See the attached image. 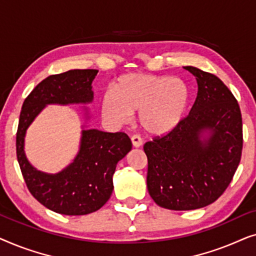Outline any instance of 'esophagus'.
I'll return each mask as SVG.
<instances>
[{
  "label": "esophagus",
  "mask_w": 256,
  "mask_h": 256,
  "mask_svg": "<svg viewBox=\"0 0 256 256\" xmlns=\"http://www.w3.org/2000/svg\"><path fill=\"white\" fill-rule=\"evenodd\" d=\"M132 146H135V148H138V146H141L142 143H143L141 136L132 135Z\"/></svg>",
  "instance_id": "1"
}]
</instances>
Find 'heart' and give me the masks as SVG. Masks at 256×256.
Here are the masks:
<instances>
[{"label": "heart", "mask_w": 256, "mask_h": 256, "mask_svg": "<svg viewBox=\"0 0 256 256\" xmlns=\"http://www.w3.org/2000/svg\"><path fill=\"white\" fill-rule=\"evenodd\" d=\"M190 104V90L182 79L170 76L132 73L122 76L101 100L104 118L124 124L132 113L146 132L163 135L178 127Z\"/></svg>", "instance_id": "b5f03b06"}]
</instances>
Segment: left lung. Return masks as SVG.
Wrapping results in <instances>:
<instances>
[{
	"mask_svg": "<svg viewBox=\"0 0 256 256\" xmlns=\"http://www.w3.org/2000/svg\"><path fill=\"white\" fill-rule=\"evenodd\" d=\"M198 93L180 126L146 142V188L160 208L174 211L202 208L228 186L242 152L239 104L218 76L194 66Z\"/></svg>",
	"mask_w": 256,
	"mask_h": 256,
	"instance_id": "1",
	"label": "left lung"
}]
</instances>
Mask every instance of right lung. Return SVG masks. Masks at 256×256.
Masks as SVG:
<instances>
[{
	"label": "right lung",
	"mask_w": 256,
	"mask_h": 256,
	"mask_svg": "<svg viewBox=\"0 0 256 256\" xmlns=\"http://www.w3.org/2000/svg\"><path fill=\"white\" fill-rule=\"evenodd\" d=\"M98 70H70L45 78L24 100L16 135V154L30 194L51 211L84 216L106 204L113 192L116 164L132 150L124 132L82 130L80 149L73 162L58 174H45L31 166L24 152L26 129L46 104H90Z\"/></svg>",
	"instance_id": "right-lung-1"
}]
</instances>
